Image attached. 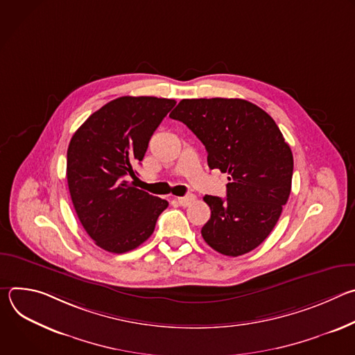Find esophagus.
<instances>
[{
  "label": "esophagus",
  "instance_id": "34e87169",
  "mask_svg": "<svg viewBox=\"0 0 355 355\" xmlns=\"http://www.w3.org/2000/svg\"><path fill=\"white\" fill-rule=\"evenodd\" d=\"M178 204L181 205V207H189L192 202L195 200V195H187V196H180L178 199Z\"/></svg>",
  "mask_w": 355,
  "mask_h": 355
}]
</instances>
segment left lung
<instances>
[{
  "mask_svg": "<svg viewBox=\"0 0 355 355\" xmlns=\"http://www.w3.org/2000/svg\"><path fill=\"white\" fill-rule=\"evenodd\" d=\"M204 143L208 166L227 173V196L205 195L211 219L204 240L237 257L259 247L291 193L293 156L274 119L240 98L182 99L170 114Z\"/></svg>",
  "mask_w": 355,
  "mask_h": 355,
  "instance_id": "left-lung-1",
  "label": "left lung"
}]
</instances>
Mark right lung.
<instances>
[{"label":"right lung","instance_id":"1","mask_svg":"<svg viewBox=\"0 0 355 355\" xmlns=\"http://www.w3.org/2000/svg\"><path fill=\"white\" fill-rule=\"evenodd\" d=\"M175 99L121 96L94 112L73 135L67 150V184L76 214L96 245L130 251L155 232L166 199L125 180L135 175L150 137Z\"/></svg>","mask_w":355,"mask_h":355}]
</instances>
